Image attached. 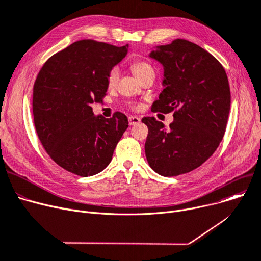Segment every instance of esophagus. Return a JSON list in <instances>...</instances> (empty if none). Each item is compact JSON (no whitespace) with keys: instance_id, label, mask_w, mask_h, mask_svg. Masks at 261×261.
I'll return each instance as SVG.
<instances>
[{"instance_id":"esophagus-1","label":"esophagus","mask_w":261,"mask_h":261,"mask_svg":"<svg viewBox=\"0 0 261 261\" xmlns=\"http://www.w3.org/2000/svg\"><path fill=\"white\" fill-rule=\"evenodd\" d=\"M128 121H129L130 126H135V125H138V123H140L141 119L139 117H136V116H130L128 118Z\"/></svg>"}]
</instances>
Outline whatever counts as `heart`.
Here are the masks:
<instances>
[{
    "label": "heart",
    "instance_id": "b5f03b06",
    "mask_svg": "<svg viewBox=\"0 0 261 261\" xmlns=\"http://www.w3.org/2000/svg\"><path fill=\"white\" fill-rule=\"evenodd\" d=\"M132 71H133V73L135 74L136 77L141 79L144 75H146L148 73H153V68L151 67V65L148 64L147 62L138 61V62H134L132 64ZM118 77H119L118 68L113 67L112 70L110 71L109 74H108V85L110 87L115 86L116 82L118 81Z\"/></svg>",
    "mask_w": 261,
    "mask_h": 261
}]
</instances>
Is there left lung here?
I'll return each instance as SVG.
<instances>
[{
    "instance_id": "1",
    "label": "left lung",
    "mask_w": 261,
    "mask_h": 261,
    "mask_svg": "<svg viewBox=\"0 0 261 261\" xmlns=\"http://www.w3.org/2000/svg\"><path fill=\"white\" fill-rule=\"evenodd\" d=\"M149 57L164 67V87L152 112L173 113L166 129L154 117H144L148 127L146 158L163 176L187 173L216 151L225 132L230 91L223 66L213 55L187 40L160 45Z\"/></svg>"
}]
</instances>
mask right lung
<instances>
[{
	"mask_svg": "<svg viewBox=\"0 0 261 261\" xmlns=\"http://www.w3.org/2000/svg\"><path fill=\"white\" fill-rule=\"evenodd\" d=\"M128 47L80 40L40 70L33 96L36 131L47 154L65 170L91 176L111 162L128 118L120 112L112 118L96 116L91 106L102 101L108 74L126 57Z\"/></svg>",
	"mask_w": 261,
	"mask_h": 261,
	"instance_id": "right-lung-1",
	"label": "right lung"
}]
</instances>
